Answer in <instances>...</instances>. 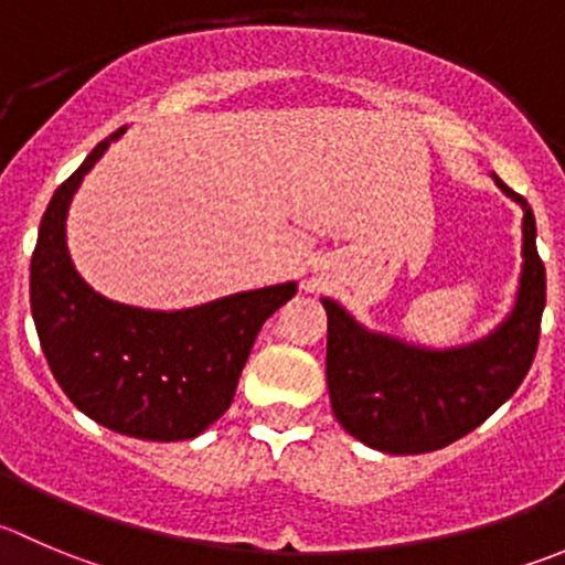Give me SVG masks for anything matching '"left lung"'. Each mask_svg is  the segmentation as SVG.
<instances>
[{"label":"left lung","instance_id":"left-lung-1","mask_svg":"<svg viewBox=\"0 0 565 565\" xmlns=\"http://www.w3.org/2000/svg\"><path fill=\"white\" fill-rule=\"evenodd\" d=\"M497 184L524 210V267L516 306L491 337L456 350L411 348L364 331L342 306L322 300L333 416L372 450L416 456L452 445L480 428L516 392L533 364L546 303V270L535 248V217L527 199L502 179Z\"/></svg>","mask_w":565,"mask_h":565}]
</instances>
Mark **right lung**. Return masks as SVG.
Here are the masks:
<instances>
[{
  "label": "right lung",
  "mask_w": 565,
  "mask_h": 565,
  "mask_svg": "<svg viewBox=\"0 0 565 565\" xmlns=\"http://www.w3.org/2000/svg\"><path fill=\"white\" fill-rule=\"evenodd\" d=\"M124 126L54 190L30 265V303L52 375L71 403L115 434L184 441L221 419L256 333L295 284L232 295L184 311H146L93 292L71 265L65 215L82 177Z\"/></svg>",
  "instance_id": "1"
}]
</instances>
